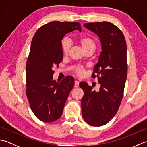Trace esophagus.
<instances>
[{
    "instance_id": "obj_1",
    "label": "esophagus",
    "mask_w": 147,
    "mask_h": 147,
    "mask_svg": "<svg viewBox=\"0 0 147 147\" xmlns=\"http://www.w3.org/2000/svg\"><path fill=\"white\" fill-rule=\"evenodd\" d=\"M79 86V82L78 81H75L74 82V87L75 88H77V87Z\"/></svg>"
}]
</instances>
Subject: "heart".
<instances>
[{
    "label": "heart",
    "instance_id": "obj_1",
    "mask_svg": "<svg viewBox=\"0 0 147 147\" xmlns=\"http://www.w3.org/2000/svg\"><path fill=\"white\" fill-rule=\"evenodd\" d=\"M78 42L85 52L89 51L93 52L96 49V45H97L95 40L92 38V37L88 36H81L78 39ZM70 46V41L67 38H64L62 41V50L64 55L68 54L69 51ZM74 73H75L78 76L82 77L85 74V69L82 66H78L75 69Z\"/></svg>",
    "mask_w": 147,
    "mask_h": 147
}]
</instances>
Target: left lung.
Returning a JSON list of instances; mask_svg holds the SVG:
<instances>
[{
  "label": "left lung",
  "instance_id": "1",
  "mask_svg": "<svg viewBox=\"0 0 147 147\" xmlns=\"http://www.w3.org/2000/svg\"><path fill=\"white\" fill-rule=\"evenodd\" d=\"M83 26L98 35L102 52L93 69L92 77L98 78L99 91L86 82L79 85L84 92L82 99V116L93 126H101L114 117L123 96L127 78V47L123 32L110 22L85 23Z\"/></svg>",
  "mask_w": 147,
  "mask_h": 147
}]
</instances>
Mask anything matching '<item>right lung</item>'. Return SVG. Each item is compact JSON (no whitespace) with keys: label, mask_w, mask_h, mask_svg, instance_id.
<instances>
[{"label":"right lung","mask_w":147,"mask_h":147,"mask_svg":"<svg viewBox=\"0 0 147 147\" xmlns=\"http://www.w3.org/2000/svg\"><path fill=\"white\" fill-rule=\"evenodd\" d=\"M76 30L82 31L77 22L52 21L38 28L32 39L26 62V93L34 114L45 123L61 117L74 86V78L70 76L60 83L53 80V68L63 59L61 40Z\"/></svg>","instance_id":"add662e5"}]
</instances>
